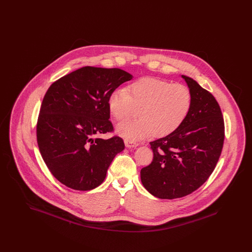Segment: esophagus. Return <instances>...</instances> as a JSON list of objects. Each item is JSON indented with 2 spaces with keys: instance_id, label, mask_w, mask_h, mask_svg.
<instances>
[{
  "instance_id": "esophagus-1",
  "label": "esophagus",
  "mask_w": 252,
  "mask_h": 252,
  "mask_svg": "<svg viewBox=\"0 0 252 252\" xmlns=\"http://www.w3.org/2000/svg\"><path fill=\"white\" fill-rule=\"evenodd\" d=\"M125 144H126V146L127 147V148H136L139 144H136V143H133V142H130V141H125Z\"/></svg>"
}]
</instances>
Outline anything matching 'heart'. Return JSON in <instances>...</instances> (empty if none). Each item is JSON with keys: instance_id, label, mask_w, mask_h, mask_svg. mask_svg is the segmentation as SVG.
<instances>
[{"instance_id": "1", "label": "heart", "mask_w": 252, "mask_h": 252, "mask_svg": "<svg viewBox=\"0 0 252 252\" xmlns=\"http://www.w3.org/2000/svg\"><path fill=\"white\" fill-rule=\"evenodd\" d=\"M192 105L188 87L152 77L139 79L126 89H116L108 99V110L115 120H124L134 108H140V119L124 121L116 127L119 136L133 143L152 134L162 137L176 131L187 119Z\"/></svg>"}]
</instances>
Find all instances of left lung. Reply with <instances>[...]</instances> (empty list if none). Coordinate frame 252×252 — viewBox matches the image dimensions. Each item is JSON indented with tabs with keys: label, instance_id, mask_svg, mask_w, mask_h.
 Listing matches in <instances>:
<instances>
[{
	"label": "left lung",
	"instance_id": "1",
	"mask_svg": "<svg viewBox=\"0 0 252 252\" xmlns=\"http://www.w3.org/2000/svg\"><path fill=\"white\" fill-rule=\"evenodd\" d=\"M181 77L192 93L191 111L176 131L150 143L153 160L141 170L144 188L161 199L198 189L215 170L224 144V119L216 98L191 77Z\"/></svg>",
	"mask_w": 252,
	"mask_h": 252
}]
</instances>
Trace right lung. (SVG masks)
I'll return each instance as SVG.
<instances>
[{"mask_svg":"<svg viewBox=\"0 0 252 252\" xmlns=\"http://www.w3.org/2000/svg\"><path fill=\"white\" fill-rule=\"evenodd\" d=\"M132 77L117 68L86 66L50 86L39 110L36 141L50 172L65 186L78 191L98 187L125 149L120 137L99 136L113 130L108 96Z\"/></svg>","mask_w":252,"mask_h":252,"instance_id":"1","label":"right lung"}]
</instances>
